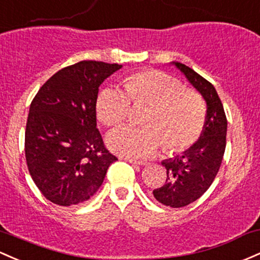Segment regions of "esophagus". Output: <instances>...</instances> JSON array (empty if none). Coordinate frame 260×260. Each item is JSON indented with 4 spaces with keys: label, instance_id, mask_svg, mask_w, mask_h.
Listing matches in <instances>:
<instances>
[{
    "label": "esophagus",
    "instance_id": "esophagus-1",
    "mask_svg": "<svg viewBox=\"0 0 260 260\" xmlns=\"http://www.w3.org/2000/svg\"><path fill=\"white\" fill-rule=\"evenodd\" d=\"M125 160L132 162V164H136V165H147L148 161L147 160H139V159H133V158H124Z\"/></svg>",
    "mask_w": 260,
    "mask_h": 260
}]
</instances>
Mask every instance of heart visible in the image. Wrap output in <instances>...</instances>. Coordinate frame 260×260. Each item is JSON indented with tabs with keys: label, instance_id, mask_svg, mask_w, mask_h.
<instances>
[{
	"label": "heart",
	"instance_id": "b5f03b06",
	"mask_svg": "<svg viewBox=\"0 0 260 260\" xmlns=\"http://www.w3.org/2000/svg\"><path fill=\"white\" fill-rule=\"evenodd\" d=\"M123 88L111 86L100 92L96 111L105 125H116L129 115L132 100L152 104L145 123L138 127L124 124L111 131L107 145L115 153L127 156H148L162 143L167 149L182 150L198 141L205 121V105L181 82L161 71L147 70L129 76Z\"/></svg>",
	"mask_w": 260,
	"mask_h": 260
}]
</instances>
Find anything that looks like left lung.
<instances>
[{
    "label": "left lung",
    "instance_id": "8db88e82",
    "mask_svg": "<svg viewBox=\"0 0 260 260\" xmlns=\"http://www.w3.org/2000/svg\"><path fill=\"white\" fill-rule=\"evenodd\" d=\"M206 101V117L200 138L181 155L161 161L167 180L153 191L165 206L184 207L201 198L217 175L226 149L227 118L217 91L211 82L181 62L173 61Z\"/></svg>",
    "mask_w": 260,
    "mask_h": 260
}]
</instances>
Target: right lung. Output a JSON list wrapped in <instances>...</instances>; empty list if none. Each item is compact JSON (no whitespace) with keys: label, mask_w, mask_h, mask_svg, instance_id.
Wrapping results in <instances>:
<instances>
[{"label":"right lung","mask_w":260,"mask_h":260,"mask_svg":"<svg viewBox=\"0 0 260 260\" xmlns=\"http://www.w3.org/2000/svg\"><path fill=\"white\" fill-rule=\"evenodd\" d=\"M122 65L84 60L54 74L29 107L24 150L34 184L49 201H87L117 158L96 128L99 87Z\"/></svg>","instance_id":"1"}]
</instances>
